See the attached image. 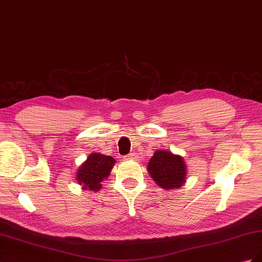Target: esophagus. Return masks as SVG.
<instances>
[{
    "instance_id": "34e87169",
    "label": "esophagus",
    "mask_w": 262,
    "mask_h": 262,
    "mask_svg": "<svg viewBox=\"0 0 262 262\" xmlns=\"http://www.w3.org/2000/svg\"><path fill=\"white\" fill-rule=\"evenodd\" d=\"M128 158L129 160H133V158H136V153H131L128 155Z\"/></svg>"
}]
</instances>
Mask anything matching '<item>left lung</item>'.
I'll use <instances>...</instances> for the list:
<instances>
[{
	"label": "left lung",
	"instance_id": "1",
	"mask_svg": "<svg viewBox=\"0 0 262 262\" xmlns=\"http://www.w3.org/2000/svg\"><path fill=\"white\" fill-rule=\"evenodd\" d=\"M147 171L156 184L166 190L179 189L186 182L184 158L167 150H156L147 164Z\"/></svg>",
	"mask_w": 262,
	"mask_h": 262
}]
</instances>
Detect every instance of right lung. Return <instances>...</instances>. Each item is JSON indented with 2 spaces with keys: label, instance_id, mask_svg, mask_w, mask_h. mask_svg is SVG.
<instances>
[{
  "label": "right lung",
  "instance_id": "obj_1",
  "mask_svg": "<svg viewBox=\"0 0 262 262\" xmlns=\"http://www.w3.org/2000/svg\"><path fill=\"white\" fill-rule=\"evenodd\" d=\"M116 161L112 156L99 153H92L78 167L76 181L83 190L98 191L101 189V181L108 178Z\"/></svg>",
  "mask_w": 262,
  "mask_h": 262
}]
</instances>
